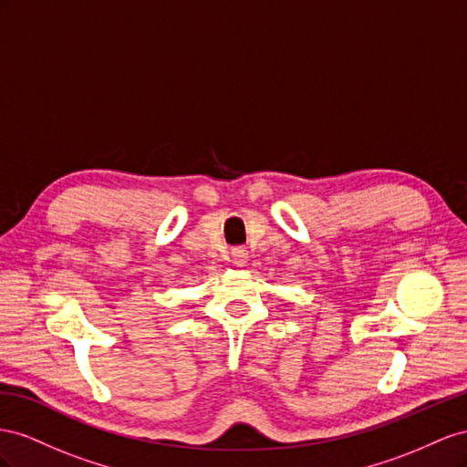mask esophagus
<instances>
[{
	"mask_svg": "<svg viewBox=\"0 0 467 467\" xmlns=\"http://www.w3.org/2000/svg\"><path fill=\"white\" fill-rule=\"evenodd\" d=\"M233 262L236 268H244V265L248 264V252L244 248H234L233 250Z\"/></svg>",
	"mask_w": 467,
	"mask_h": 467,
	"instance_id": "obj_1",
	"label": "esophagus"
}]
</instances>
